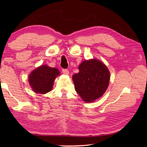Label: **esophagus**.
I'll return each instance as SVG.
<instances>
[{
    "mask_svg": "<svg viewBox=\"0 0 147 147\" xmlns=\"http://www.w3.org/2000/svg\"><path fill=\"white\" fill-rule=\"evenodd\" d=\"M62 72H63V73L64 74H66V75H67V74L69 73V70L67 69H62Z\"/></svg>",
    "mask_w": 147,
    "mask_h": 147,
    "instance_id": "1",
    "label": "esophagus"
}]
</instances>
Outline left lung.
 <instances>
[{
	"label": "left lung",
	"instance_id": "obj_1",
	"mask_svg": "<svg viewBox=\"0 0 147 147\" xmlns=\"http://www.w3.org/2000/svg\"><path fill=\"white\" fill-rule=\"evenodd\" d=\"M78 69L79 73L73 76L76 92L84 101L92 102L106 91L110 73L105 64L96 59L85 60Z\"/></svg>",
	"mask_w": 147,
	"mask_h": 147
}]
</instances>
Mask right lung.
I'll return each instance as SVG.
<instances>
[{
    "label": "right lung",
    "mask_w": 147,
    "mask_h": 147,
    "mask_svg": "<svg viewBox=\"0 0 147 147\" xmlns=\"http://www.w3.org/2000/svg\"><path fill=\"white\" fill-rule=\"evenodd\" d=\"M59 73L57 69L42 65L30 74L29 83L34 92L44 94L52 90L54 80Z\"/></svg>",
    "instance_id": "obj_1"
}]
</instances>
